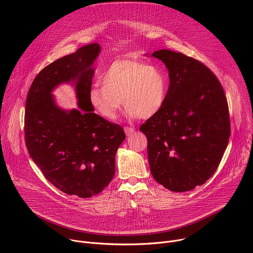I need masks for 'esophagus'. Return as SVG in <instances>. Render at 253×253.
<instances>
[{"instance_id":"1","label":"esophagus","mask_w":253,"mask_h":253,"mask_svg":"<svg viewBox=\"0 0 253 253\" xmlns=\"http://www.w3.org/2000/svg\"><path fill=\"white\" fill-rule=\"evenodd\" d=\"M124 131H125V133H126L127 136H131V135L134 134L135 129L132 128V127H125V128H124Z\"/></svg>"}]
</instances>
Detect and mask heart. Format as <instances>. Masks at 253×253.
I'll use <instances>...</instances> for the list:
<instances>
[{
    "mask_svg": "<svg viewBox=\"0 0 253 253\" xmlns=\"http://www.w3.org/2000/svg\"><path fill=\"white\" fill-rule=\"evenodd\" d=\"M101 84L90 90L89 103L108 121L116 120L122 103L128 119L151 118L162 109L168 92V78L160 67L132 58L113 61Z\"/></svg>",
    "mask_w": 253,
    "mask_h": 253,
    "instance_id": "obj_1",
    "label": "heart"
}]
</instances>
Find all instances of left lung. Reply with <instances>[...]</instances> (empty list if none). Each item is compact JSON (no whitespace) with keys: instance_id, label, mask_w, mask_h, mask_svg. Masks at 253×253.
Instances as JSON below:
<instances>
[{"instance_id":"left-lung-1","label":"left lung","mask_w":253,"mask_h":253,"mask_svg":"<svg viewBox=\"0 0 253 253\" xmlns=\"http://www.w3.org/2000/svg\"><path fill=\"white\" fill-rule=\"evenodd\" d=\"M169 75L162 109L142 124L151 174L168 190L202 185L217 169L227 147L230 120L224 90L201 62L167 49L151 54Z\"/></svg>"}]
</instances>
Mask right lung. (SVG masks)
<instances>
[{
    "label": "right lung",
    "instance_id": "1",
    "mask_svg": "<svg viewBox=\"0 0 253 253\" xmlns=\"http://www.w3.org/2000/svg\"><path fill=\"white\" fill-rule=\"evenodd\" d=\"M98 43L81 47L45 67L34 79L26 100L28 152L47 180L69 195L100 193L115 174V156L125 140L123 128L94 113L89 92ZM76 87L78 110L65 111L51 92L59 84Z\"/></svg>",
    "mask_w": 253,
    "mask_h": 253
}]
</instances>
